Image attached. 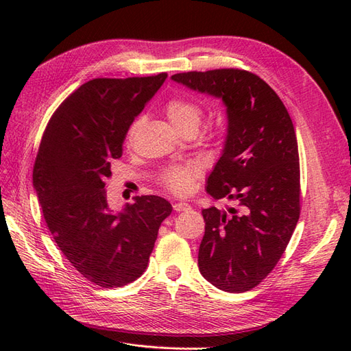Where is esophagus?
<instances>
[{
    "instance_id": "esophagus-1",
    "label": "esophagus",
    "mask_w": 351,
    "mask_h": 351,
    "mask_svg": "<svg viewBox=\"0 0 351 351\" xmlns=\"http://www.w3.org/2000/svg\"><path fill=\"white\" fill-rule=\"evenodd\" d=\"M173 208H174L176 212H183V210L190 209V205L184 204V202H176V204L173 205Z\"/></svg>"
}]
</instances>
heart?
I'll return each instance as SVG.
<instances>
[{"label":"heart","mask_w":351,"mask_h":351,"mask_svg":"<svg viewBox=\"0 0 351 351\" xmlns=\"http://www.w3.org/2000/svg\"><path fill=\"white\" fill-rule=\"evenodd\" d=\"M165 114L176 129L180 130L187 125L197 127L204 111H202V107L197 102L187 98L177 97V98H171L167 102ZM139 125H141V120H137L132 124L129 134H127L129 139H132V136L137 132V129H139ZM199 176H200V168L196 164L176 165V167L168 168L164 173L162 183L168 190H171V192L176 195H187L190 190H192L193 182Z\"/></svg>","instance_id":"b5f03b06"}]
</instances>
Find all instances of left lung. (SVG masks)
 I'll return each mask as SVG.
<instances>
[{"label":"left lung","instance_id":"8db88e82","mask_svg":"<svg viewBox=\"0 0 351 351\" xmlns=\"http://www.w3.org/2000/svg\"><path fill=\"white\" fill-rule=\"evenodd\" d=\"M171 80L221 99L227 134L208 176L206 192L237 205L202 209L205 234L199 271L217 289L243 293L274 269L300 215V167L293 121L256 74L219 69L189 71Z\"/></svg>","mask_w":351,"mask_h":351}]
</instances>
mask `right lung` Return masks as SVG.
Masks as SVG:
<instances>
[{
    "instance_id": "obj_1",
    "label": "right lung",
    "mask_w": 351,
    "mask_h": 351,
    "mask_svg": "<svg viewBox=\"0 0 351 351\" xmlns=\"http://www.w3.org/2000/svg\"><path fill=\"white\" fill-rule=\"evenodd\" d=\"M165 79L167 73L89 80L60 105L42 136L34 167L42 214L69 262L104 289L141 277L173 210L154 195L114 209L104 183L132 123Z\"/></svg>"
}]
</instances>
